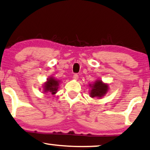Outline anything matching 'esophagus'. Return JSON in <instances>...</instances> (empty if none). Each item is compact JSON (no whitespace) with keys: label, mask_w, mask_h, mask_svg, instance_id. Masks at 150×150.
Instances as JSON below:
<instances>
[{"label":"esophagus","mask_w":150,"mask_h":150,"mask_svg":"<svg viewBox=\"0 0 150 150\" xmlns=\"http://www.w3.org/2000/svg\"><path fill=\"white\" fill-rule=\"evenodd\" d=\"M73 77L74 79H75V80H77V79H78V78H79V75H77V74H74Z\"/></svg>","instance_id":"1"}]
</instances>
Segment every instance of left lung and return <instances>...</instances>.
Returning a JSON list of instances; mask_svg holds the SVG:
<instances>
[{"instance_id": "left-lung-1", "label": "left lung", "mask_w": 150, "mask_h": 150, "mask_svg": "<svg viewBox=\"0 0 150 150\" xmlns=\"http://www.w3.org/2000/svg\"><path fill=\"white\" fill-rule=\"evenodd\" d=\"M91 88V97H98L101 98L104 96L108 91V85L103 83L101 80H97L93 84H90Z\"/></svg>"}]
</instances>
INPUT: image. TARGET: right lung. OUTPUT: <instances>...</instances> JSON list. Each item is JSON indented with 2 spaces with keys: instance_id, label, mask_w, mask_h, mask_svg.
Listing matches in <instances>:
<instances>
[{
  "instance_id": "1",
  "label": "right lung",
  "mask_w": 150,
  "mask_h": 150,
  "mask_svg": "<svg viewBox=\"0 0 150 150\" xmlns=\"http://www.w3.org/2000/svg\"><path fill=\"white\" fill-rule=\"evenodd\" d=\"M59 83V80H57L53 77H49L47 79V81L43 86L44 93L55 95L57 93V89H58Z\"/></svg>"
}]
</instances>
